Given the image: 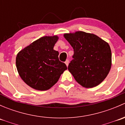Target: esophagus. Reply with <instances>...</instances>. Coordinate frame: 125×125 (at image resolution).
<instances>
[{
  "label": "esophagus",
  "mask_w": 125,
  "mask_h": 125,
  "mask_svg": "<svg viewBox=\"0 0 125 125\" xmlns=\"http://www.w3.org/2000/svg\"><path fill=\"white\" fill-rule=\"evenodd\" d=\"M65 63L66 64V66H68V64H69V60H66V61H65Z\"/></svg>",
  "instance_id": "esophagus-1"
}]
</instances>
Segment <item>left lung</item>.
<instances>
[{
  "label": "left lung",
  "instance_id": "left-lung-1",
  "mask_svg": "<svg viewBox=\"0 0 125 125\" xmlns=\"http://www.w3.org/2000/svg\"><path fill=\"white\" fill-rule=\"evenodd\" d=\"M63 36L74 49V59L68 68L77 82L87 88L101 83L111 68L109 44L96 35L83 31L65 33Z\"/></svg>",
  "mask_w": 125,
  "mask_h": 125
}]
</instances>
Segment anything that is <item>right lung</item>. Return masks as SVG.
<instances>
[{
    "instance_id": "add662e5",
    "label": "right lung",
    "mask_w": 125,
    "mask_h": 125,
    "mask_svg": "<svg viewBox=\"0 0 125 125\" xmlns=\"http://www.w3.org/2000/svg\"><path fill=\"white\" fill-rule=\"evenodd\" d=\"M58 39L57 36H43L17 54L16 64L19 74L31 88L48 90L67 70L66 65L59 60V52L54 50Z\"/></svg>"
}]
</instances>
